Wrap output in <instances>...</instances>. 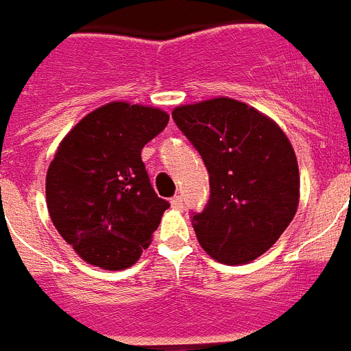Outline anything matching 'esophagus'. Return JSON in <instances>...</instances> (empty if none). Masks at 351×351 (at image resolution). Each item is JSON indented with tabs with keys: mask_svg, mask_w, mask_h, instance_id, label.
Masks as SVG:
<instances>
[{
	"mask_svg": "<svg viewBox=\"0 0 351 351\" xmlns=\"http://www.w3.org/2000/svg\"><path fill=\"white\" fill-rule=\"evenodd\" d=\"M171 207L176 208V210H180L182 207H184V198L182 196H175V198H171Z\"/></svg>",
	"mask_w": 351,
	"mask_h": 351,
	"instance_id": "1",
	"label": "esophagus"
}]
</instances>
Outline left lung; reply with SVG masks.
<instances>
[{
	"label": "left lung",
	"mask_w": 351,
	"mask_h": 351,
	"mask_svg": "<svg viewBox=\"0 0 351 351\" xmlns=\"http://www.w3.org/2000/svg\"><path fill=\"white\" fill-rule=\"evenodd\" d=\"M202 155L210 202L193 216L202 248L221 264H248L280 239L300 203V169L289 137L269 116L219 96L173 108Z\"/></svg>",
	"instance_id": "left-lung-1"
}]
</instances>
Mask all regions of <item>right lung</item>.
Returning a JSON list of instances; mask_svg holds the SVG:
<instances>
[{
  "instance_id": "add662e5",
  "label": "right lung",
  "mask_w": 351,
  "mask_h": 351,
  "mask_svg": "<svg viewBox=\"0 0 351 351\" xmlns=\"http://www.w3.org/2000/svg\"><path fill=\"white\" fill-rule=\"evenodd\" d=\"M169 114L110 101L89 112L58 144L46 173V205L62 239L107 271L132 267L169 207L149 184L141 149Z\"/></svg>"
}]
</instances>
